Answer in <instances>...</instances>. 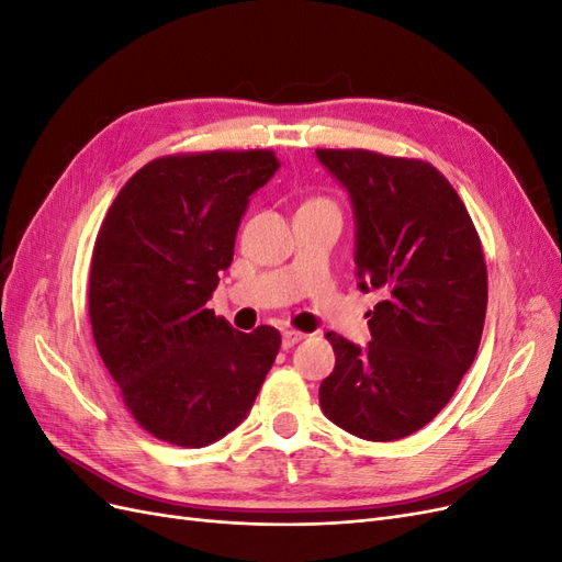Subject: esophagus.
I'll return each mask as SVG.
<instances>
[{
	"mask_svg": "<svg viewBox=\"0 0 562 562\" xmlns=\"http://www.w3.org/2000/svg\"><path fill=\"white\" fill-rule=\"evenodd\" d=\"M307 337L304 333H297V330H283V349H291L295 347L297 342H302V339Z\"/></svg>",
	"mask_w": 562,
	"mask_h": 562,
	"instance_id": "34e87169",
	"label": "esophagus"
}]
</instances>
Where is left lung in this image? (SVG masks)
I'll return each mask as SVG.
<instances>
[{
  "mask_svg": "<svg viewBox=\"0 0 562 562\" xmlns=\"http://www.w3.org/2000/svg\"><path fill=\"white\" fill-rule=\"evenodd\" d=\"M345 187L356 225V279L382 302L368 316L372 342L328 333L335 370L321 411L366 440H398L429 424L481 345L487 271L462 199L427 161L366 149H316Z\"/></svg>",
  "mask_w": 562,
  "mask_h": 562,
  "instance_id": "8db88e82",
  "label": "left lung"
}]
</instances>
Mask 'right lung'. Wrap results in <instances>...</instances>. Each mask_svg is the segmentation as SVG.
Instances as JSON below:
<instances>
[{
	"label": "right lung",
	"mask_w": 562,
	"mask_h": 562,
	"mask_svg": "<svg viewBox=\"0 0 562 562\" xmlns=\"http://www.w3.org/2000/svg\"><path fill=\"white\" fill-rule=\"evenodd\" d=\"M274 151L149 161L98 232L89 316L95 347L140 427L206 448L248 417L281 335L234 330L209 300L234 258L250 196L279 171Z\"/></svg>",
	"instance_id": "1"
}]
</instances>
